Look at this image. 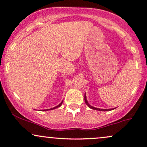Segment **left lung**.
I'll return each mask as SVG.
<instances>
[{
    "mask_svg": "<svg viewBox=\"0 0 147 147\" xmlns=\"http://www.w3.org/2000/svg\"><path fill=\"white\" fill-rule=\"evenodd\" d=\"M84 101H85V103H86V104L87 105V106L89 107L90 108H91V109H93V110H99V111H110V110H112L114 109H115V108H111V109H101V108H95V107L90 106V105L88 104L87 99H86V94H84Z\"/></svg>",
    "mask_w": 147,
    "mask_h": 147,
    "instance_id": "1",
    "label": "left lung"
}]
</instances>
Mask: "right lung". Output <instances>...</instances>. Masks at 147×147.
Returning a JSON list of instances; mask_svg holds the SVG:
<instances>
[{
	"label": "right lung",
	"mask_w": 147,
	"mask_h": 147,
	"mask_svg": "<svg viewBox=\"0 0 147 147\" xmlns=\"http://www.w3.org/2000/svg\"><path fill=\"white\" fill-rule=\"evenodd\" d=\"M63 101H62V102H61V104H59L58 105V106H57L56 107H54V108H50V109H47V110H44V111L45 110H54V109H55V108H59V107H60L61 106V105H62V104H63Z\"/></svg>",
	"instance_id": "1"
}]
</instances>
